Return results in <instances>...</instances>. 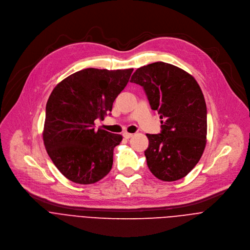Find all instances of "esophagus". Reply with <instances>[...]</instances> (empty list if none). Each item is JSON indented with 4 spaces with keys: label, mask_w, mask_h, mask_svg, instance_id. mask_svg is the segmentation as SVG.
Returning <instances> with one entry per match:
<instances>
[{
    "label": "esophagus",
    "mask_w": 250,
    "mask_h": 250,
    "mask_svg": "<svg viewBox=\"0 0 250 250\" xmlns=\"http://www.w3.org/2000/svg\"><path fill=\"white\" fill-rule=\"evenodd\" d=\"M123 135H124V137H125V138L128 139V138H130L133 134H132V133H129V132H124V134H123Z\"/></svg>",
    "instance_id": "1"
}]
</instances>
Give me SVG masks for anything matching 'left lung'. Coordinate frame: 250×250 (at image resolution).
I'll list each match as a JSON object with an SVG mask.
<instances>
[{"label":"left lung","mask_w":250,"mask_h":250,"mask_svg":"<svg viewBox=\"0 0 250 250\" xmlns=\"http://www.w3.org/2000/svg\"><path fill=\"white\" fill-rule=\"evenodd\" d=\"M130 82L144 87L161 119V133L146 134L149 170L165 182L182 179L207 145V106L199 84L185 70L161 61L138 68Z\"/></svg>","instance_id":"8db88e82"}]
</instances>
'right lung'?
<instances>
[{
  "instance_id": "right-lung-1",
  "label": "right lung",
  "mask_w": 250,
  "mask_h": 250,
  "mask_svg": "<svg viewBox=\"0 0 250 250\" xmlns=\"http://www.w3.org/2000/svg\"><path fill=\"white\" fill-rule=\"evenodd\" d=\"M132 71L87 68L66 77L52 90L42 138L52 162L68 180L94 184L111 171L114 149L123 136L95 130V121L112 112Z\"/></svg>"
}]
</instances>
